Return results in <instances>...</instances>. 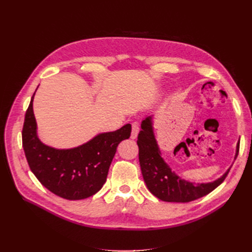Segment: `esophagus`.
Returning <instances> with one entry per match:
<instances>
[{"label": "esophagus", "instance_id": "1", "mask_svg": "<svg viewBox=\"0 0 252 252\" xmlns=\"http://www.w3.org/2000/svg\"><path fill=\"white\" fill-rule=\"evenodd\" d=\"M140 131V126L138 123H132L131 125V135L130 138L131 139H135L136 136H138V133Z\"/></svg>", "mask_w": 252, "mask_h": 252}]
</instances>
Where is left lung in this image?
<instances>
[{
    "label": "left lung",
    "instance_id": "left-lung-1",
    "mask_svg": "<svg viewBox=\"0 0 252 252\" xmlns=\"http://www.w3.org/2000/svg\"><path fill=\"white\" fill-rule=\"evenodd\" d=\"M142 130L138 135L139 146V161L145 183L150 192L165 202L187 203L210 193L219 185L222 184L226 179L228 170L222 178L207 183V184H197L182 180L177 174L171 171L161 157L157 141L152 131L151 118L145 119L142 122ZM240 143L236 146L235 158L239 155Z\"/></svg>",
    "mask_w": 252,
    "mask_h": 252
}]
</instances>
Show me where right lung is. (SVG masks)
Listing matches in <instances>:
<instances>
[{
    "label": "right lung",
    "mask_w": 252,
    "mask_h": 252,
    "mask_svg": "<svg viewBox=\"0 0 252 252\" xmlns=\"http://www.w3.org/2000/svg\"><path fill=\"white\" fill-rule=\"evenodd\" d=\"M34 94L22 130L23 148L30 169L43 186L63 199L83 200L94 195L105 184L118 145L130 136L131 125L98 134L77 148H51L37 139L32 109Z\"/></svg>",
    "instance_id": "obj_1"
}]
</instances>
